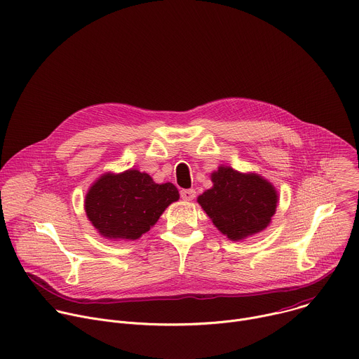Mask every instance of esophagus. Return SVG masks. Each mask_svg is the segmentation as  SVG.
I'll return each mask as SVG.
<instances>
[{
    "label": "esophagus",
    "instance_id": "34e87169",
    "mask_svg": "<svg viewBox=\"0 0 359 359\" xmlns=\"http://www.w3.org/2000/svg\"><path fill=\"white\" fill-rule=\"evenodd\" d=\"M180 196L186 201H191L196 197V190L194 189H184L180 191Z\"/></svg>",
    "mask_w": 359,
    "mask_h": 359
}]
</instances>
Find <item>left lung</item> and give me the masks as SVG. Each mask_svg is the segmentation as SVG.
Here are the masks:
<instances>
[{
	"label": "left lung",
	"mask_w": 359,
	"mask_h": 359,
	"mask_svg": "<svg viewBox=\"0 0 359 359\" xmlns=\"http://www.w3.org/2000/svg\"><path fill=\"white\" fill-rule=\"evenodd\" d=\"M210 179L213 186L197 203L229 240L241 241L270 226L278 204L273 183L259 173H241L223 165Z\"/></svg>",
	"instance_id": "obj_1"
}]
</instances>
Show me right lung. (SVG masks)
Returning <instances> with one entry per match:
<instances>
[{"label":"right lung","instance_id":"right-lung-1","mask_svg":"<svg viewBox=\"0 0 359 359\" xmlns=\"http://www.w3.org/2000/svg\"><path fill=\"white\" fill-rule=\"evenodd\" d=\"M179 197L173 183H155L144 172H107L89 187L85 213L102 237L133 241L155 226Z\"/></svg>","mask_w":359,"mask_h":359}]
</instances>
